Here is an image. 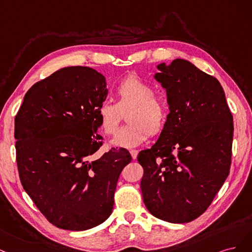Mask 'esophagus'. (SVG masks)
I'll return each instance as SVG.
<instances>
[{
  "instance_id": "esophagus-1",
  "label": "esophagus",
  "mask_w": 252,
  "mask_h": 252,
  "mask_svg": "<svg viewBox=\"0 0 252 252\" xmlns=\"http://www.w3.org/2000/svg\"><path fill=\"white\" fill-rule=\"evenodd\" d=\"M129 153H131V156H132L133 159L137 158V155H138V151L137 150H129Z\"/></svg>"
}]
</instances>
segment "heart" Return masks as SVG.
Listing matches in <instances>:
<instances>
[{"mask_svg": "<svg viewBox=\"0 0 252 252\" xmlns=\"http://www.w3.org/2000/svg\"><path fill=\"white\" fill-rule=\"evenodd\" d=\"M116 102L102 101L97 107L101 131L114 135L126 112L127 125L117 132L112 143L117 147L133 148L150 136L163 131L169 115V105L163 96L136 75H128L114 89Z\"/></svg>", "mask_w": 252, "mask_h": 252, "instance_id": "b5f03b06", "label": "heart"}]
</instances>
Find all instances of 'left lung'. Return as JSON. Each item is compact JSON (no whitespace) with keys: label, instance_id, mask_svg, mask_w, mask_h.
<instances>
[{"label":"left lung","instance_id":"1","mask_svg":"<svg viewBox=\"0 0 252 252\" xmlns=\"http://www.w3.org/2000/svg\"><path fill=\"white\" fill-rule=\"evenodd\" d=\"M169 115L159 139L138 154L149 212L169 223L199 218L229 175L233 118L219 80L188 61L160 63Z\"/></svg>","mask_w":252,"mask_h":252}]
</instances>
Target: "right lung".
I'll use <instances>...</instances> for the list:
<instances>
[{"label": "right lung", "mask_w": 252, "mask_h": 252, "mask_svg": "<svg viewBox=\"0 0 252 252\" xmlns=\"http://www.w3.org/2000/svg\"><path fill=\"white\" fill-rule=\"evenodd\" d=\"M105 86L92 68H63L29 89L14 119L21 183L62 229L87 230L107 220L119 175L132 161L123 148L93 156L103 141L96 111Z\"/></svg>", "instance_id": "right-lung-1"}]
</instances>
